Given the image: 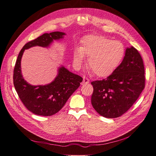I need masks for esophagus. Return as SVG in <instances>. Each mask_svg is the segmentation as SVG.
I'll return each instance as SVG.
<instances>
[{
	"instance_id": "obj_1",
	"label": "esophagus",
	"mask_w": 156,
	"mask_h": 156,
	"mask_svg": "<svg viewBox=\"0 0 156 156\" xmlns=\"http://www.w3.org/2000/svg\"><path fill=\"white\" fill-rule=\"evenodd\" d=\"M89 80L87 78H86V77H84L83 78V84H88L89 83Z\"/></svg>"
}]
</instances>
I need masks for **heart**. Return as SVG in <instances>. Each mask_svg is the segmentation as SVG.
I'll use <instances>...</instances> for the list:
<instances>
[{
  "label": "heart",
  "mask_w": 156,
  "mask_h": 156,
  "mask_svg": "<svg viewBox=\"0 0 156 156\" xmlns=\"http://www.w3.org/2000/svg\"><path fill=\"white\" fill-rule=\"evenodd\" d=\"M126 52L125 46L118 41H112L104 36L90 35L82 41L80 48H76L73 58L78 65L89 57L88 67L99 77L106 78L115 72L121 64Z\"/></svg>",
  "instance_id": "1"
}]
</instances>
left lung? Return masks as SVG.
I'll return each instance as SVG.
<instances>
[{
    "instance_id": "1",
    "label": "left lung",
    "mask_w": 156,
    "mask_h": 156,
    "mask_svg": "<svg viewBox=\"0 0 156 156\" xmlns=\"http://www.w3.org/2000/svg\"><path fill=\"white\" fill-rule=\"evenodd\" d=\"M143 60L133 46L113 74L102 80L92 82L94 92L91 103L100 115L108 118L120 116L138 98L145 87Z\"/></svg>"
}]
</instances>
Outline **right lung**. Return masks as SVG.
Segmentation results:
<instances>
[{"mask_svg": "<svg viewBox=\"0 0 156 156\" xmlns=\"http://www.w3.org/2000/svg\"><path fill=\"white\" fill-rule=\"evenodd\" d=\"M65 35L66 33L58 31L43 34L27 43L18 56L13 74L14 88L25 107L34 114L50 116L56 114L83 80L81 76L72 73L62 65L58 68L56 78L48 84L31 85L22 74L21 59L25 50L33 46L48 48L54 41H61Z\"/></svg>", "mask_w": 156, "mask_h": 156, "instance_id": "obj_1", "label": "right lung"}]
</instances>
